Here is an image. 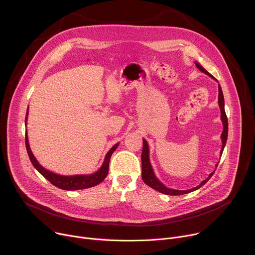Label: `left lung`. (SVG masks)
Returning a JSON list of instances; mask_svg holds the SVG:
<instances>
[{
    "label": "left lung",
    "mask_w": 255,
    "mask_h": 255,
    "mask_svg": "<svg viewBox=\"0 0 255 255\" xmlns=\"http://www.w3.org/2000/svg\"><path fill=\"white\" fill-rule=\"evenodd\" d=\"M196 66L203 72H205L206 75H208L209 77L213 78L214 77L210 74V72H208L205 68H203L202 65H200L199 63L196 62ZM218 90H219V99H218V102H219V106H220V109H221V119H222V122H223V133L221 135V138H222V149H221V155H222V152H223V149L225 147V144H226V141H227V136H228V119H227V116H226V113H225V108H224V97H223V93H222V89H221V86L219 85L218 86ZM148 144L147 142L143 140V149H142V155H141V162H142V179L145 184H146L147 186H149L150 188L162 193V194H165V195H169V196H178V195H184V194H188V193H191V192H194L198 189H200L202 186H204L207 181L211 178V176L214 174V172L210 173V175L205 179L203 180L202 183L194 188V189H191V190H188V191H177V190H171V189H168L166 188L164 185H162L160 181L155 177L154 173H153V170H152V167H151V164L149 162V155H148ZM218 165V163L216 164V166Z\"/></svg>",
    "instance_id": "1"
}]
</instances>
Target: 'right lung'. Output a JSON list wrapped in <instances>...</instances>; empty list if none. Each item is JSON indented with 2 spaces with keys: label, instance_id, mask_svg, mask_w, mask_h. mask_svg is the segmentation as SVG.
Instances as JSON below:
<instances>
[{
  "label": "right lung",
  "instance_id": "obj_1",
  "mask_svg": "<svg viewBox=\"0 0 255 255\" xmlns=\"http://www.w3.org/2000/svg\"><path fill=\"white\" fill-rule=\"evenodd\" d=\"M27 114H28V112H27ZM26 121H27V117L25 118V122ZM25 144H26V149H27L29 158H30L32 164L34 165V167L37 169L47 180H49L53 186H55L61 190H65V191H76V190H81V189H87V188H91V187L97 186L100 183H102L108 174L109 162H110L111 155L118 147V144L114 145V146L110 149V151L107 153L101 168L98 171H96L95 173L90 174V175L65 176V175H59V174L53 173L49 170H46L44 167H42L38 163V161L36 160V158L34 157L32 151L29 147L27 131L25 133Z\"/></svg>",
  "mask_w": 255,
  "mask_h": 255
}]
</instances>
